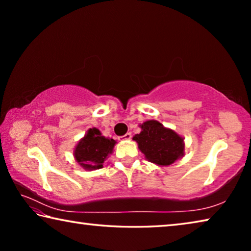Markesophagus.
<instances>
[{
  "instance_id": "34e87169",
  "label": "esophagus",
  "mask_w": 251,
  "mask_h": 251,
  "mask_svg": "<svg viewBox=\"0 0 251 251\" xmlns=\"http://www.w3.org/2000/svg\"><path fill=\"white\" fill-rule=\"evenodd\" d=\"M121 138H123V139H130L131 138V133H126L124 136H122Z\"/></svg>"
}]
</instances>
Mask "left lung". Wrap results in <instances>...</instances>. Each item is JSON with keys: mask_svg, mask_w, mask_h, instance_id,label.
<instances>
[{"mask_svg": "<svg viewBox=\"0 0 251 251\" xmlns=\"http://www.w3.org/2000/svg\"><path fill=\"white\" fill-rule=\"evenodd\" d=\"M133 139L151 163L161 166H168L184 155V139L157 121L144 123L142 131Z\"/></svg>", "mask_w": 251, "mask_h": 251, "instance_id": "1", "label": "left lung"}]
</instances>
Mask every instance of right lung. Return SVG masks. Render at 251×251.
<instances>
[{"label": "right lung", "mask_w": 251, "mask_h": 251, "mask_svg": "<svg viewBox=\"0 0 251 251\" xmlns=\"http://www.w3.org/2000/svg\"><path fill=\"white\" fill-rule=\"evenodd\" d=\"M113 138H105L97 128H91L75 148L77 163L85 169H100L115 145Z\"/></svg>", "instance_id": "obj_1"}]
</instances>
